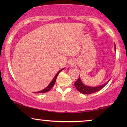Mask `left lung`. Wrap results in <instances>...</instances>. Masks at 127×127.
<instances>
[{
  "instance_id": "left-lung-1",
  "label": "left lung",
  "mask_w": 127,
  "mask_h": 127,
  "mask_svg": "<svg viewBox=\"0 0 127 127\" xmlns=\"http://www.w3.org/2000/svg\"><path fill=\"white\" fill-rule=\"evenodd\" d=\"M107 83H105V84H104L101 86L95 87H90L86 86L83 84L82 82H81L80 78L79 77L77 80L76 82H74V86H75L76 89L79 92H80L81 93L84 94H91L96 93V92L99 91V90H101L102 88L104 87L107 84Z\"/></svg>"
}]
</instances>
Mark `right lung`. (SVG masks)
<instances>
[{"instance_id": "obj_1", "label": "right lung", "mask_w": 127, "mask_h": 127, "mask_svg": "<svg viewBox=\"0 0 127 127\" xmlns=\"http://www.w3.org/2000/svg\"><path fill=\"white\" fill-rule=\"evenodd\" d=\"M64 69H62L61 70H60V71H59V72L57 73L56 74V75L55 76V77H54V79H53V80L51 81V82L50 83V84L48 85V86L47 87L45 88V89H44V90H41V91H39V92H37V93H38V94H41V93H47V92H48V91H49L52 88V87H53V86L54 85V84H55V81H56V79H57V76H58V74L60 73V72H61V70H63Z\"/></svg>"}]
</instances>
